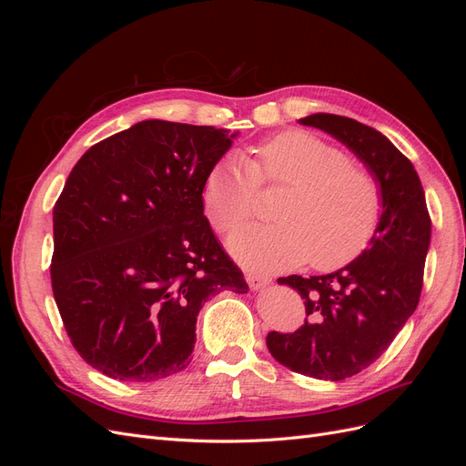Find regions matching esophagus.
<instances>
[{
	"mask_svg": "<svg viewBox=\"0 0 466 466\" xmlns=\"http://www.w3.org/2000/svg\"><path fill=\"white\" fill-rule=\"evenodd\" d=\"M247 281L252 289H262L270 284L272 278L264 276V274H257V272H247Z\"/></svg>",
	"mask_w": 466,
	"mask_h": 466,
	"instance_id": "34e87169",
	"label": "esophagus"
}]
</instances>
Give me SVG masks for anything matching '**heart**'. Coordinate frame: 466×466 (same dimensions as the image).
<instances>
[{"label":"heart","mask_w":466,"mask_h":466,"mask_svg":"<svg viewBox=\"0 0 466 466\" xmlns=\"http://www.w3.org/2000/svg\"><path fill=\"white\" fill-rule=\"evenodd\" d=\"M260 187H289L274 208L276 223L250 225L229 238L233 255L262 270L309 260L336 270L368 248L383 216L379 180L350 155L309 132H281L255 159L225 155L206 177V214L219 233L255 216Z\"/></svg>","instance_id":"heart-1"}]
</instances>
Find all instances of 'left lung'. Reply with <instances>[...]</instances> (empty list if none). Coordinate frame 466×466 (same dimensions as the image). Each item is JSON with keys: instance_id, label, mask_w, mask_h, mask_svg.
I'll return each mask as SVG.
<instances>
[{"instance_id": "obj_1", "label": "left lung", "mask_w": 466, "mask_h": 466, "mask_svg": "<svg viewBox=\"0 0 466 466\" xmlns=\"http://www.w3.org/2000/svg\"><path fill=\"white\" fill-rule=\"evenodd\" d=\"M299 122L340 139L383 190L379 228L354 262L332 274L278 279L298 289L307 319L295 332H268L272 358L295 373L342 380L380 358L416 311L431 219L414 165L383 134L327 112Z\"/></svg>"}]
</instances>
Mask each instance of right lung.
<instances>
[{
	"mask_svg": "<svg viewBox=\"0 0 466 466\" xmlns=\"http://www.w3.org/2000/svg\"><path fill=\"white\" fill-rule=\"evenodd\" d=\"M228 130L144 120L83 153L54 204L52 291L91 368L157 380L190 363L196 317L248 286L204 216Z\"/></svg>",
	"mask_w": 466,
	"mask_h": 466,
	"instance_id": "right-lung-1",
	"label": "right lung"
}]
</instances>
